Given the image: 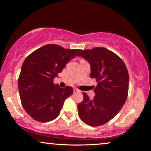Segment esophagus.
I'll use <instances>...</instances> for the list:
<instances>
[{
	"mask_svg": "<svg viewBox=\"0 0 151 151\" xmlns=\"http://www.w3.org/2000/svg\"><path fill=\"white\" fill-rule=\"evenodd\" d=\"M73 91H74V93H79V92H80V91H79L78 89L76 88H75L73 89Z\"/></svg>",
	"mask_w": 151,
	"mask_h": 151,
	"instance_id": "esophagus-1",
	"label": "esophagus"
}]
</instances>
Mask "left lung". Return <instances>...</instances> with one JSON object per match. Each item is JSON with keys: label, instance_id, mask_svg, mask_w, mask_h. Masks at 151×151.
I'll return each instance as SVG.
<instances>
[{"label": "left lung", "instance_id": "1", "mask_svg": "<svg viewBox=\"0 0 151 151\" xmlns=\"http://www.w3.org/2000/svg\"><path fill=\"white\" fill-rule=\"evenodd\" d=\"M78 56L90 64L91 78L97 83L93 99L83 93V101L78 104V116L89 126H101L113 119L126 102L129 73L123 60L105 48L81 50Z\"/></svg>", "mask_w": 151, "mask_h": 151}]
</instances>
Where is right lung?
I'll return each instance as SVG.
<instances>
[{"label":"right lung","mask_w":151,"mask_h":151,"mask_svg":"<svg viewBox=\"0 0 151 151\" xmlns=\"http://www.w3.org/2000/svg\"><path fill=\"white\" fill-rule=\"evenodd\" d=\"M80 49H66L50 44L25 58L18 80L22 105L35 121L47 122L59 115L65 99L73 93L71 86L60 88L53 80Z\"/></svg>","instance_id":"right-lung-1"}]
</instances>
